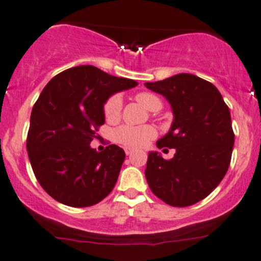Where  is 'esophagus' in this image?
Masks as SVG:
<instances>
[{"mask_svg":"<svg viewBox=\"0 0 261 261\" xmlns=\"http://www.w3.org/2000/svg\"><path fill=\"white\" fill-rule=\"evenodd\" d=\"M133 152H134L133 149H130V147H125V153H126V155L130 156Z\"/></svg>","mask_w":261,"mask_h":261,"instance_id":"34e87169","label":"esophagus"}]
</instances>
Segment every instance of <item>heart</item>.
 <instances>
[{
	"label": "heart",
	"instance_id": "1",
	"mask_svg": "<svg viewBox=\"0 0 261 261\" xmlns=\"http://www.w3.org/2000/svg\"><path fill=\"white\" fill-rule=\"evenodd\" d=\"M136 101L141 103L145 109L150 111H159L163 108V102L156 95L150 92H140L135 96ZM122 98L121 96L114 95L106 101L103 106V114L109 121H117L121 116ZM156 130L150 125L145 126H131L123 125L114 131V140L119 144L128 147H139L147 144L150 140L155 138Z\"/></svg>",
	"mask_w": 261,
	"mask_h": 261
}]
</instances>
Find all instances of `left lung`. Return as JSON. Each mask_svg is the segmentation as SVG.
I'll return each mask as SVG.
<instances>
[{
	"label": "left lung",
	"instance_id": "8db88e82",
	"mask_svg": "<svg viewBox=\"0 0 261 261\" xmlns=\"http://www.w3.org/2000/svg\"><path fill=\"white\" fill-rule=\"evenodd\" d=\"M145 86L163 95L174 114L169 133L156 146L176 150L170 160L149 152L147 184L166 204L190 206L209 195L229 169L234 146L229 108L211 82L191 73L146 82Z\"/></svg>",
	"mask_w": 261,
	"mask_h": 261
}]
</instances>
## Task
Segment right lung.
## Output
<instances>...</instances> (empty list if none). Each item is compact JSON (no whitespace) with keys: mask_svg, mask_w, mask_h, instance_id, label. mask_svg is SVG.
<instances>
[{"mask_svg":"<svg viewBox=\"0 0 261 261\" xmlns=\"http://www.w3.org/2000/svg\"><path fill=\"white\" fill-rule=\"evenodd\" d=\"M138 82L116 77L91 65L62 71L45 86L31 112L27 152L43 190L61 204L86 207L114 189L125 151L90 146L105 123L103 105L111 95Z\"/></svg>","mask_w":261,"mask_h":261,"instance_id":"obj_1","label":"right lung"}]
</instances>
